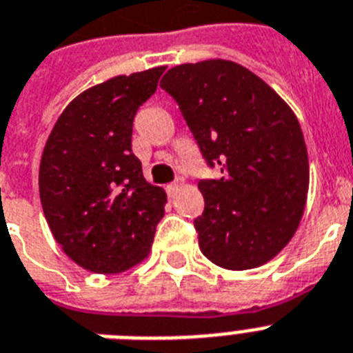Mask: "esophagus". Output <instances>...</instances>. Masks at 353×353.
Returning a JSON list of instances; mask_svg holds the SVG:
<instances>
[{
    "instance_id": "1",
    "label": "esophagus",
    "mask_w": 353,
    "mask_h": 353,
    "mask_svg": "<svg viewBox=\"0 0 353 353\" xmlns=\"http://www.w3.org/2000/svg\"><path fill=\"white\" fill-rule=\"evenodd\" d=\"M177 190H179V181H177V183H170V185H167V194L170 195V197H172V195H176Z\"/></svg>"
}]
</instances>
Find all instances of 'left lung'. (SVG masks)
Here are the masks:
<instances>
[{
  "mask_svg": "<svg viewBox=\"0 0 353 353\" xmlns=\"http://www.w3.org/2000/svg\"><path fill=\"white\" fill-rule=\"evenodd\" d=\"M176 100L210 168L201 179L199 248L232 271L259 268L294 235L309 192V158L294 112L265 82L232 61L168 70L159 84Z\"/></svg>",
  "mask_w": 353,
  "mask_h": 353,
  "instance_id": "1",
  "label": "left lung"
}]
</instances>
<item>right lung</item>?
<instances>
[{
	"label": "right lung",
	"mask_w": 353,
	"mask_h": 353,
	"mask_svg": "<svg viewBox=\"0 0 353 353\" xmlns=\"http://www.w3.org/2000/svg\"><path fill=\"white\" fill-rule=\"evenodd\" d=\"M165 66L114 77L68 105L44 145L39 195L62 251L93 272H121L149 254L167 194L132 154L136 111Z\"/></svg>",
	"instance_id": "add662e5"
}]
</instances>
